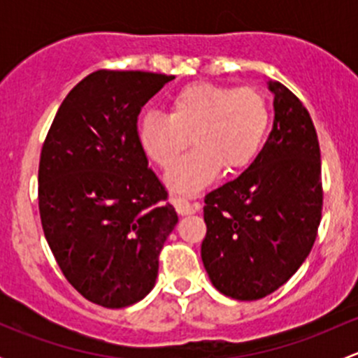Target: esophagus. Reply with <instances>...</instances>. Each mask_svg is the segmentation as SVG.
<instances>
[{"label":"esophagus","mask_w":358,"mask_h":358,"mask_svg":"<svg viewBox=\"0 0 358 358\" xmlns=\"http://www.w3.org/2000/svg\"><path fill=\"white\" fill-rule=\"evenodd\" d=\"M173 204H175L176 213H178V215H182V216L194 215V213H196V209H197V206H192L189 201L180 199V197H175V199H173Z\"/></svg>","instance_id":"34e87169"}]
</instances>
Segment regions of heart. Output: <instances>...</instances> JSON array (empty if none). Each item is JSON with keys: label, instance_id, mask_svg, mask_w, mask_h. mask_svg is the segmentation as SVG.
I'll return each mask as SVG.
<instances>
[{"label": "heart", "instance_id": "1", "mask_svg": "<svg viewBox=\"0 0 358 358\" xmlns=\"http://www.w3.org/2000/svg\"><path fill=\"white\" fill-rule=\"evenodd\" d=\"M268 122V106L258 90L197 81L169 99L168 115H142L138 142L150 161L169 169L192 136L197 149L168 173L166 182L178 194H196L222 168L239 173L251 166L262 152Z\"/></svg>", "mask_w": 358, "mask_h": 358}]
</instances>
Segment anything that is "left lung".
<instances>
[{
    "mask_svg": "<svg viewBox=\"0 0 358 358\" xmlns=\"http://www.w3.org/2000/svg\"><path fill=\"white\" fill-rule=\"evenodd\" d=\"M273 128L259 156L206 196L201 256L213 286L241 301L265 298L301 266L322 218L320 147L301 100L279 81Z\"/></svg>",
    "mask_w": 358,
    "mask_h": 358,
    "instance_id": "8db88e82",
    "label": "left lung"
}]
</instances>
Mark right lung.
Listing matches in <instances>:
<instances>
[{
    "mask_svg": "<svg viewBox=\"0 0 358 358\" xmlns=\"http://www.w3.org/2000/svg\"><path fill=\"white\" fill-rule=\"evenodd\" d=\"M175 76L100 69L69 92L39 157L43 232L71 286L124 308L149 294L178 223L138 142L142 107Z\"/></svg>",
    "mask_w": 358,
    "mask_h": 358,
    "instance_id": "right-lung-1",
    "label": "right lung"
}]
</instances>
